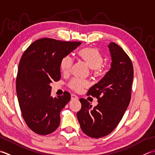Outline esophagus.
Masks as SVG:
<instances>
[{"instance_id": "34e87169", "label": "esophagus", "mask_w": 155, "mask_h": 155, "mask_svg": "<svg viewBox=\"0 0 155 155\" xmlns=\"http://www.w3.org/2000/svg\"><path fill=\"white\" fill-rule=\"evenodd\" d=\"M71 100H78V97L76 95H75V94H71Z\"/></svg>"}]
</instances>
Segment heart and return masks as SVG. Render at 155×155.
<instances>
[{
    "instance_id": "b5f03b06",
    "label": "heart",
    "mask_w": 155,
    "mask_h": 155,
    "mask_svg": "<svg viewBox=\"0 0 155 155\" xmlns=\"http://www.w3.org/2000/svg\"><path fill=\"white\" fill-rule=\"evenodd\" d=\"M80 58L93 69L96 74L100 73L102 70V64L104 61V57L98 49L95 47H86L81 49L78 53ZM74 64V59L70 55H65L60 61V69L63 74H69ZM89 85L86 80L79 78H73L68 83L69 87L75 91H81L84 88Z\"/></svg>"
}]
</instances>
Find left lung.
Returning <instances> with one entry per match:
<instances>
[{"label":"left lung","instance_id":"1","mask_svg":"<svg viewBox=\"0 0 155 155\" xmlns=\"http://www.w3.org/2000/svg\"><path fill=\"white\" fill-rule=\"evenodd\" d=\"M108 47L112 60L111 69L87 94L96 97L98 104L92 108L87 100L80 98L81 108L77 113L82 131L94 138L105 137L114 130L131 99L134 77L131 59L116 43H110Z\"/></svg>","mask_w":155,"mask_h":155}]
</instances>
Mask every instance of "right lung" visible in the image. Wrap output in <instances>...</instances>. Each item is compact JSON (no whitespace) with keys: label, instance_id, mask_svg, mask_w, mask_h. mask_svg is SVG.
<instances>
[{"label":"right lung","instance_id":"1","mask_svg":"<svg viewBox=\"0 0 155 155\" xmlns=\"http://www.w3.org/2000/svg\"><path fill=\"white\" fill-rule=\"evenodd\" d=\"M81 44L43 38L34 41L22 55L16 79V90L22 116L29 128L41 135L54 132L60 124V112L71 99L53 97L50 83L61 78L60 61Z\"/></svg>","mask_w":155,"mask_h":155}]
</instances>
